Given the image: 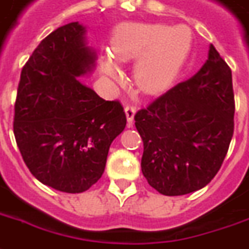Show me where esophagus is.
Segmentation results:
<instances>
[{"label": "esophagus", "mask_w": 249, "mask_h": 249, "mask_svg": "<svg viewBox=\"0 0 249 249\" xmlns=\"http://www.w3.org/2000/svg\"><path fill=\"white\" fill-rule=\"evenodd\" d=\"M125 116H126V121H128V126L133 125V119L136 114V107H125Z\"/></svg>", "instance_id": "obj_1"}]
</instances>
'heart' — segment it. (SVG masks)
Wrapping results in <instances>:
<instances>
[{"instance_id":"b5f03b06","label":"heart","mask_w":249,"mask_h":249,"mask_svg":"<svg viewBox=\"0 0 249 249\" xmlns=\"http://www.w3.org/2000/svg\"><path fill=\"white\" fill-rule=\"evenodd\" d=\"M190 28L159 22H123L113 31L110 54L101 59V72L110 83L123 81L118 63L136 60L133 81L142 91L158 94L177 79L191 50Z\"/></svg>"}]
</instances>
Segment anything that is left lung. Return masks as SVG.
I'll use <instances>...</instances> for the list:
<instances>
[{
  "instance_id": "8db88e82",
  "label": "left lung",
  "mask_w": 249,
  "mask_h": 249,
  "mask_svg": "<svg viewBox=\"0 0 249 249\" xmlns=\"http://www.w3.org/2000/svg\"><path fill=\"white\" fill-rule=\"evenodd\" d=\"M232 71L210 44L196 75L135 116L142 175L163 196L202 189L218 173L233 136Z\"/></svg>"
}]
</instances>
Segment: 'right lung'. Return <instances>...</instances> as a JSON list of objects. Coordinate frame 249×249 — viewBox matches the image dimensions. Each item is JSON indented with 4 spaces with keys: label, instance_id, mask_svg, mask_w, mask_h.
Returning <instances> with one entry per match:
<instances>
[{
    "label": "right lung",
    "instance_id": "1",
    "mask_svg": "<svg viewBox=\"0 0 249 249\" xmlns=\"http://www.w3.org/2000/svg\"><path fill=\"white\" fill-rule=\"evenodd\" d=\"M95 60L86 27L70 22L41 40L22 67L16 142L35 178L55 190L74 194L94 185L126 125L120 102L102 100L79 81L93 72Z\"/></svg>",
    "mask_w": 249,
    "mask_h": 249
}]
</instances>
